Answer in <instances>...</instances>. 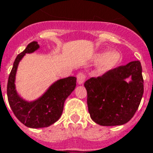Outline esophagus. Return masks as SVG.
Masks as SVG:
<instances>
[{
    "label": "esophagus",
    "mask_w": 153,
    "mask_h": 153,
    "mask_svg": "<svg viewBox=\"0 0 153 153\" xmlns=\"http://www.w3.org/2000/svg\"><path fill=\"white\" fill-rule=\"evenodd\" d=\"M85 75L83 73H79L77 74V81H78V84L79 85H83L85 81Z\"/></svg>",
    "instance_id": "34e87169"
}]
</instances>
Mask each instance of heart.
Returning <instances> with one entry per match:
<instances>
[{
  "label": "heart",
  "instance_id": "heart-1",
  "mask_svg": "<svg viewBox=\"0 0 153 153\" xmlns=\"http://www.w3.org/2000/svg\"><path fill=\"white\" fill-rule=\"evenodd\" d=\"M121 55L116 50L101 51L94 55V62L100 63L97 68L98 74H105L118 66L121 61Z\"/></svg>",
  "mask_w": 153,
  "mask_h": 153
}]
</instances>
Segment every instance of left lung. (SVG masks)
I'll return each instance as SVG.
<instances>
[{"mask_svg":"<svg viewBox=\"0 0 153 153\" xmlns=\"http://www.w3.org/2000/svg\"><path fill=\"white\" fill-rule=\"evenodd\" d=\"M142 71L141 63L132 61L85 81L88 110L95 123L120 126L133 117L144 91Z\"/></svg>","mask_w":153,"mask_h":153,"instance_id":"left-lung-1","label":"left lung"}]
</instances>
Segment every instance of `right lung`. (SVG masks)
<instances>
[{
    "label": "right lung",
    "mask_w": 153,
    "mask_h": 153,
    "mask_svg": "<svg viewBox=\"0 0 153 153\" xmlns=\"http://www.w3.org/2000/svg\"><path fill=\"white\" fill-rule=\"evenodd\" d=\"M40 48L37 42H32L16 58L7 83V98L11 109L18 120L30 128L48 127L55 123L63 113L66 99L76 86V78L68 77L54 82L39 98L27 101L16 90V74L20 61L26 53H32Z\"/></svg>",
    "instance_id": "1"
}]
</instances>
